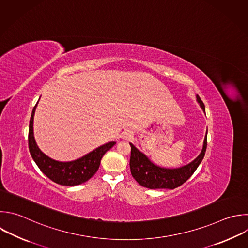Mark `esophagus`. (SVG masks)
<instances>
[{"label":"esophagus","instance_id":"34e87169","mask_svg":"<svg viewBox=\"0 0 248 248\" xmlns=\"http://www.w3.org/2000/svg\"><path fill=\"white\" fill-rule=\"evenodd\" d=\"M122 138L124 140H131L133 138V132L131 131H125L123 134H122Z\"/></svg>","mask_w":248,"mask_h":248}]
</instances>
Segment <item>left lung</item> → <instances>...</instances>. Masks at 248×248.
<instances>
[{
	"mask_svg": "<svg viewBox=\"0 0 248 248\" xmlns=\"http://www.w3.org/2000/svg\"><path fill=\"white\" fill-rule=\"evenodd\" d=\"M197 100L204 111V105L197 95ZM206 135L201 154L190 164L178 169H165L154 165L132 143L130 169L133 177L140 185L149 189H174L188 180L203 159L206 150Z\"/></svg>",
	"mask_w": 248,
	"mask_h": 248,
	"instance_id": "obj_1",
	"label": "left lung"
}]
</instances>
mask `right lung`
Here are the masks:
<instances>
[{"label":"right lung","mask_w":248,"mask_h":248,"mask_svg":"<svg viewBox=\"0 0 248 248\" xmlns=\"http://www.w3.org/2000/svg\"><path fill=\"white\" fill-rule=\"evenodd\" d=\"M38 104V103H37ZM37 105L34 107L29 124V150L32 158L40 170L53 182L65 186L79 185L89 180L98 170L105 153L114 144V141L106 143L80 159L73 162H58L47 157L38 147L33 132V120Z\"/></svg>","instance_id":"obj_1"}]
</instances>
